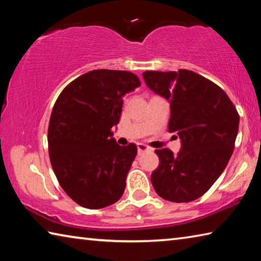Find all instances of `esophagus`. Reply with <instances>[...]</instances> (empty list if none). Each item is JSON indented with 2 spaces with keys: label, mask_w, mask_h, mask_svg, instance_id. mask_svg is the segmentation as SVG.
<instances>
[{
  "label": "esophagus",
  "mask_w": 261,
  "mask_h": 261,
  "mask_svg": "<svg viewBox=\"0 0 261 261\" xmlns=\"http://www.w3.org/2000/svg\"><path fill=\"white\" fill-rule=\"evenodd\" d=\"M137 148H138V154H139V155H141V154L145 153V152L149 151V147L146 146V145H145V144H141V143H139L138 145H137Z\"/></svg>",
  "instance_id": "obj_1"
}]
</instances>
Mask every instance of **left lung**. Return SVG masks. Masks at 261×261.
Listing matches in <instances>:
<instances>
[{
  "label": "left lung",
  "mask_w": 261,
  "mask_h": 261,
  "mask_svg": "<svg viewBox=\"0 0 261 261\" xmlns=\"http://www.w3.org/2000/svg\"><path fill=\"white\" fill-rule=\"evenodd\" d=\"M146 85L169 100V132L182 149H155L160 165L151 179L156 193L173 202H189L208 191L227 167L235 147L240 115L222 88L190 70L145 71Z\"/></svg>",
  "instance_id": "left-lung-1"
}]
</instances>
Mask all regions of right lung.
Wrapping results in <instances>:
<instances>
[{"instance_id":"add662e5","label":"right lung","mask_w":261,"mask_h":261,"mask_svg":"<svg viewBox=\"0 0 261 261\" xmlns=\"http://www.w3.org/2000/svg\"><path fill=\"white\" fill-rule=\"evenodd\" d=\"M139 86L130 71L93 70L68 84L53 107L48 126L53 170L65 193L85 208L113 205L124 192L137 146L116 144L112 127L120 122L123 96Z\"/></svg>"}]
</instances>
